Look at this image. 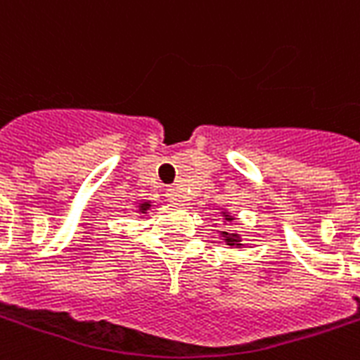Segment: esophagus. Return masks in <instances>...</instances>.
I'll return each instance as SVG.
<instances>
[{
	"mask_svg": "<svg viewBox=\"0 0 360 360\" xmlns=\"http://www.w3.org/2000/svg\"><path fill=\"white\" fill-rule=\"evenodd\" d=\"M166 198H168V201L174 203V205H181V203L185 201V194H183L181 188H177V186H170V188L166 190Z\"/></svg>",
	"mask_w": 360,
	"mask_h": 360,
	"instance_id": "esophagus-1",
	"label": "esophagus"
}]
</instances>
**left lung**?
<instances>
[{
  "instance_id": "8db88e82",
  "label": "left lung",
  "mask_w": 360,
  "mask_h": 360,
  "mask_svg": "<svg viewBox=\"0 0 360 360\" xmlns=\"http://www.w3.org/2000/svg\"><path fill=\"white\" fill-rule=\"evenodd\" d=\"M224 216H226L227 221L233 220V218H231L229 214H226V212H224ZM221 236H224V240L227 242V246H236V248L242 246V244H240V236L236 235V233H226V231H221Z\"/></svg>"
}]
</instances>
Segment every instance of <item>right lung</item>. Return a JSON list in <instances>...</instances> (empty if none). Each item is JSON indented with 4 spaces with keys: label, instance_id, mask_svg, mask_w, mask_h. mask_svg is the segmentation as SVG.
I'll return each instance as SVG.
<instances>
[{
    "label": "right lung",
    "instance_id": "right-lung-1",
    "mask_svg": "<svg viewBox=\"0 0 360 360\" xmlns=\"http://www.w3.org/2000/svg\"><path fill=\"white\" fill-rule=\"evenodd\" d=\"M150 201H144V203H140V212H146V210L150 209Z\"/></svg>",
    "mask_w": 360,
    "mask_h": 360
}]
</instances>
